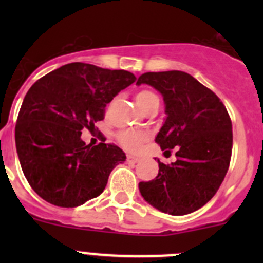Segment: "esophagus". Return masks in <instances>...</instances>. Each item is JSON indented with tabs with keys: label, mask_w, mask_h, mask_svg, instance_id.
<instances>
[{
	"label": "esophagus",
	"mask_w": 263,
	"mask_h": 263,
	"mask_svg": "<svg viewBox=\"0 0 263 263\" xmlns=\"http://www.w3.org/2000/svg\"><path fill=\"white\" fill-rule=\"evenodd\" d=\"M140 160V158H137V156H132V155H127V161L131 164H136L137 161Z\"/></svg>",
	"instance_id": "obj_1"
}]
</instances>
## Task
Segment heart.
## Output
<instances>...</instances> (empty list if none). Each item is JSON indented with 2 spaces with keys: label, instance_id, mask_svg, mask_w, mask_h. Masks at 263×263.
I'll list each match as a JSON object with an SVG mask.
<instances>
[{
  "label": "heart",
  "instance_id": "b5f03b06",
  "mask_svg": "<svg viewBox=\"0 0 263 263\" xmlns=\"http://www.w3.org/2000/svg\"><path fill=\"white\" fill-rule=\"evenodd\" d=\"M135 100H136L137 105L141 108L142 110L146 109L154 103H159V98L155 92L150 91V90H141L135 95ZM118 142L122 145L126 150L136 151L137 148L141 146L145 141L147 140V135L144 131L134 128H126L122 129L117 135Z\"/></svg>",
  "mask_w": 263,
  "mask_h": 263
}]
</instances>
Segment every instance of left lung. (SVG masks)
Returning a JSON list of instances; mask_svg holds the SVG:
<instances>
[{"instance_id":"left-lung-1","label":"left lung","mask_w":263,"mask_h":263,"mask_svg":"<svg viewBox=\"0 0 263 263\" xmlns=\"http://www.w3.org/2000/svg\"><path fill=\"white\" fill-rule=\"evenodd\" d=\"M136 84L163 95L166 118L155 142L165 153L177 147L174 163L165 165L158 159L155 179L139 183L141 196L161 213H193L214 197L229 168L233 131L227 108L183 71L142 73Z\"/></svg>"}]
</instances>
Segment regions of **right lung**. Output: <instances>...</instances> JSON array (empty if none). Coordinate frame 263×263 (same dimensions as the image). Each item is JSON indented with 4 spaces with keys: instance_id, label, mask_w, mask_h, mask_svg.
<instances>
[{
    "instance_id": "right-lung-1",
    "label": "right lung",
    "mask_w": 263,
    "mask_h": 263,
    "mask_svg": "<svg viewBox=\"0 0 263 263\" xmlns=\"http://www.w3.org/2000/svg\"><path fill=\"white\" fill-rule=\"evenodd\" d=\"M134 73L73 62L39 79L26 92L15 127L21 169L38 196L60 208L98 197L126 154L116 145L81 140L105 107L135 82Z\"/></svg>"
}]
</instances>
